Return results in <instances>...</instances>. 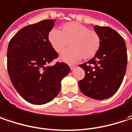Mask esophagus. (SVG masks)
Listing matches in <instances>:
<instances>
[{
  "label": "esophagus",
  "mask_w": 132,
  "mask_h": 132,
  "mask_svg": "<svg viewBox=\"0 0 132 132\" xmlns=\"http://www.w3.org/2000/svg\"><path fill=\"white\" fill-rule=\"evenodd\" d=\"M69 67H70V69L72 70V69L76 67V66H75V65H72V64H70V65H69Z\"/></svg>",
  "instance_id": "obj_1"
}]
</instances>
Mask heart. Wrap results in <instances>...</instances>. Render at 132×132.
<instances>
[{
  "instance_id": "obj_1",
  "label": "heart",
  "mask_w": 132,
  "mask_h": 132,
  "mask_svg": "<svg viewBox=\"0 0 132 132\" xmlns=\"http://www.w3.org/2000/svg\"><path fill=\"white\" fill-rule=\"evenodd\" d=\"M47 41L57 53H61L68 46L70 48L60 55V60L67 63L78 61L83 57H94L101 47V38L97 31L77 22H70L61 26L60 31L53 29L47 35Z\"/></svg>"
}]
</instances>
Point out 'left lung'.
I'll use <instances>...</instances> for the list:
<instances>
[{"label": "left lung", "instance_id": "1", "mask_svg": "<svg viewBox=\"0 0 132 132\" xmlns=\"http://www.w3.org/2000/svg\"><path fill=\"white\" fill-rule=\"evenodd\" d=\"M101 38L97 54L87 63L79 65L85 76L78 81L81 91L95 100L110 97L119 88L127 66V50L123 38L107 26H95Z\"/></svg>", "mask_w": 132, "mask_h": 132}]
</instances>
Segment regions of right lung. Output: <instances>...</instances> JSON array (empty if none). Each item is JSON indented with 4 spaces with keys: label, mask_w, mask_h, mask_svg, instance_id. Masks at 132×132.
Returning a JSON list of instances; mask_svg holds the SVG:
<instances>
[{
    "label": "right lung",
    "mask_w": 132,
    "mask_h": 132,
    "mask_svg": "<svg viewBox=\"0 0 132 132\" xmlns=\"http://www.w3.org/2000/svg\"><path fill=\"white\" fill-rule=\"evenodd\" d=\"M54 19L25 26L12 38L7 48V70L19 95L32 104L52 101L60 93L61 81L70 72L65 63L48 66L58 54L47 41Z\"/></svg>",
    "instance_id": "add662e5"
}]
</instances>
